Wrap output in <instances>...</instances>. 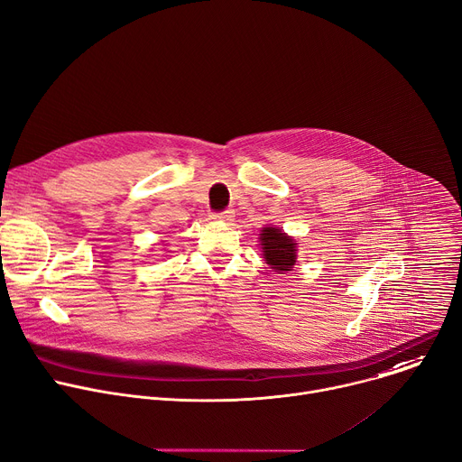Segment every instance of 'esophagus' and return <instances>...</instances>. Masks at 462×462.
Segmentation results:
<instances>
[{
	"instance_id": "34e87169",
	"label": "esophagus",
	"mask_w": 462,
	"mask_h": 462,
	"mask_svg": "<svg viewBox=\"0 0 462 462\" xmlns=\"http://www.w3.org/2000/svg\"><path fill=\"white\" fill-rule=\"evenodd\" d=\"M214 219H217V221H225V223H230V221H234V209H223V212H216L214 216H212Z\"/></svg>"
}]
</instances>
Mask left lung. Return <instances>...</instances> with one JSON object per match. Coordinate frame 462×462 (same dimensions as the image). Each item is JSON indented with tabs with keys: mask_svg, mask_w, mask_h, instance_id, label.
Masks as SVG:
<instances>
[{
	"mask_svg": "<svg viewBox=\"0 0 462 462\" xmlns=\"http://www.w3.org/2000/svg\"><path fill=\"white\" fill-rule=\"evenodd\" d=\"M263 258L274 269L276 273L291 271L297 260V243L289 236H285L282 230L267 226L260 234Z\"/></svg>",
	"mask_w": 462,
	"mask_h": 462,
	"instance_id": "obj_1",
	"label": "left lung"
}]
</instances>
